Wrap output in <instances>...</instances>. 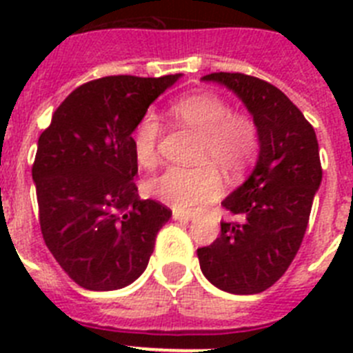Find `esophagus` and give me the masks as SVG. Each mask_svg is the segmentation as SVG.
<instances>
[{
	"label": "esophagus",
	"instance_id": "esophagus-1",
	"mask_svg": "<svg viewBox=\"0 0 353 353\" xmlns=\"http://www.w3.org/2000/svg\"><path fill=\"white\" fill-rule=\"evenodd\" d=\"M173 219L174 221H183V223H189L192 219L191 214H185V212L180 210H173Z\"/></svg>",
	"mask_w": 353,
	"mask_h": 353
}]
</instances>
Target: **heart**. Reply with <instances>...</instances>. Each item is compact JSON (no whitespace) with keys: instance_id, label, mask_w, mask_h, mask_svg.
<instances>
[{"instance_id":"heart-1","label":"heart","mask_w":353,"mask_h":353,"mask_svg":"<svg viewBox=\"0 0 353 353\" xmlns=\"http://www.w3.org/2000/svg\"><path fill=\"white\" fill-rule=\"evenodd\" d=\"M179 123L201 134L194 168L173 166L150 180L148 191L176 210L191 212L214 201L223 191L221 171L228 179H240L256 162L261 148L256 120L242 111H232L230 102L212 93L183 97L171 105ZM161 121L145 113L130 136L134 157L139 166L152 168L159 159Z\"/></svg>"}]
</instances>
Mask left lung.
Instances as JSON below:
<instances>
[{
  "label": "left lung",
  "instance_id": "8db88e82",
  "mask_svg": "<svg viewBox=\"0 0 353 353\" xmlns=\"http://www.w3.org/2000/svg\"><path fill=\"white\" fill-rule=\"evenodd\" d=\"M235 92L260 127V159L252 174L224 199L236 219L221 221V235L198 249L201 272L224 292L261 293L286 272L304 239L322 164L313 125L274 84L240 72H214Z\"/></svg>",
  "mask_w": 353,
  "mask_h": 353
}]
</instances>
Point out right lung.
<instances>
[{
	"label": "right lung",
	"instance_id": "add662e5",
	"mask_svg": "<svg viewBox=\"0 0 353 353\" xmlns=\"http://www.w3.org/2000/svg\"><path fill=\"white\" fill-rule=\"evenodd\" d=\"M180 74L108 76L77 86L52 113L31 168L42 236L76 285L95 292L136 281L171 210L141 199L130 136Z\"/></svg>",
	"mask_w": 353,
	"mask_h": 353
}]
</instances>
